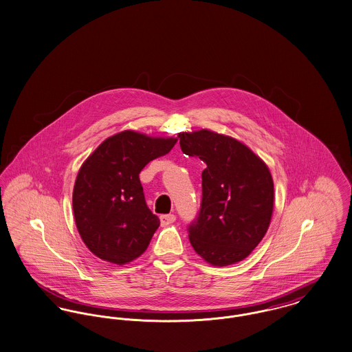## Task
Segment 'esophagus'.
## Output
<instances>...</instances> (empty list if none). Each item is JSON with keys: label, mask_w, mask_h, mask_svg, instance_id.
I'll list each match as a JSON object with an SVG mask.
<instances>
[{"label": "esophagus", "mask_w": 352, "mask_h": 352, "mask_svg": "<svg viewBox=\"0 0 352 352\" xmlns=\"http://www.w3.org/2000/svg\"><path fill=\"white\" fill-rule=\"evenodd\" d=\"M175 220H176V216L172 214V213H169V214H162V216H160V223H162L163 227L168 226V224L175 223Z\"/></svg>", "instance_id": "obj_1"}]
</instances>
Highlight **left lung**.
Wrapping results in <instances>:
<instances>
[{
    "mask_svg": "<svg viewBox=\"0 0 352 352\" xmlns=\"http://www.w3.org/2000/svg\"><path fill=\"white\" fill-rule=\"evenodd\" d=\"M182 151L203 160V200L189 241L217 267L247 258L261 241L274 212L270 168L245 144L208 129L179 133Z\"/></svg>",
    "mask_w": 352,
    "mask_h": 352,
    "instance_id": "obj_1",
    "label": "left lung"
}]
</instances>
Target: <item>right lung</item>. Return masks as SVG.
<instances>
[{
	"label": "right lung",
	"instance_id": "right-lung-1",
	"mask_svg": "<svg viewBox=\"0 0 352 352\" xmlns=\"http://www.w3.org/2000/svg\"><path fill=\"white\" fill-rule=\"evenodd\" d=\"M176 141L128 129L102 141L82 163L73 188V214L97 258L122 265L145 252L160 220L146 207L139 175Z\"/></svg>",
	"mask_w": 352,
	"mask_h": 352
}]
</instances>
